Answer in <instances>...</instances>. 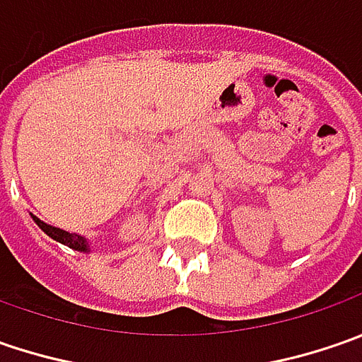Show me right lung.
<instances>
[{"label": "right lung", "instance_id": "add662e5", "mask_svg": "<svg viewBox=\"0 0 362 362\" xmlns=\"http://www.w3.org/2000/svg\"><path fill=\"white\" fill-rule=\"evenodd\" d=\"M34 221L40 226V228H42V230L48 233L52 240L64 243V245H68V247H72V250H78V252H86V250H90V245H88V242H86L82 235L70 233V231H64L60 230V228H52V226H48V223L40 221L37 217H34Z\"/></svg>", "mask_w": 362, "mask_h": 362}]
</instances>
